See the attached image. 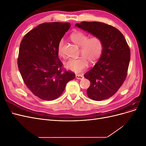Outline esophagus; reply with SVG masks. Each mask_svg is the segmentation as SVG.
<instances>
[{
	"mask_svg": "<svg viewBox=\"0 0 146 146\" xmlns=\"http://www.w3.org/2000/svg\"><path fill=\"white\" fill-rule=\"evenodd\" d=\"M76 78L77 79H79V80H82V79H83V76H81V75H78V74H76Z\"/></svg>",
	"mask_w": 146,
	"mask_h": 146,
	"instance_id": "esophagus-1",
	"label": "esophagus"
}]
</instances>
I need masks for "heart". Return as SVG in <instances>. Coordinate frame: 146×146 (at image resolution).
<instances>
[{"mask_svg": "<svg viewBox=\"0 0 146 146\" xmlns=\"http://www.w3.org/2000/svg\"><path fill=\"white\" fill-rule=\"evenodd\" d=\"M70 39L80 47L82 56L78 58H70L64 63L66 69L76 73H80L88 66V61L95 63L99 60L104 50V42L100 37L94 36L89 38L88 35L81 32H76L70 35ZM63 41L58 45L59 55H62Z\"/></svg>", "mask_w": 146, "mask_h": 146, "instance_id": "b5f03b06", "label": "heart"}]
</instances>
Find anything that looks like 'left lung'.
I'll return each instance as SVG.
<instances>
[{
  "instance_id": "8db88e82",
  "label": "left lung",
  "mask_w": 146,
  "mask_h": 146,
  "mask_svg": "<svg viewBox=\"0 0 146 146\" xmlns=\"http://www.w3.org/2000/svg\"><path fill=\"white\" fill-rule=\"evenodd\" d=\"M76 27L100 37L104 50L95 66L84 77L90 81L87 95L100 101L113 96L124 82L130 59V50L122 33L111 25L99 22H82Z\"/></svg>"
}]
</instances>
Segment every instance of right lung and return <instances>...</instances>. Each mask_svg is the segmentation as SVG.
<instances>
[{
  "instance_id": "add662e5",
  "label": "right lung",
  "mask_w": 146,
  "mask_h": 146,
  "mask_svg": "<svg viewBox=\"0 0 146 146\" xmlns=\"http://www.w3.org/2000/svg\"><path fill=\"white\" fill-rule=\"evenodd\" d=\"M70 27L69 23H46L30 30L22 40L17 66L23 80L32 93L42 100L60 97L75 73L63 69L58 45Z\"/></svg>"
}]
</instances>
